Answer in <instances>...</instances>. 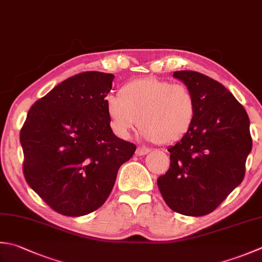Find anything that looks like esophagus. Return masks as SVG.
<instances>
[{
	"mask_svg": "<svg viewBox=\"0 0 262 262\" xmlns=\"http://www.w3.org/2000/svg\"><path fill=\"white\" fill-rule=\"evenodd\" d=\"M148 152H150V148L146 147V146H138L136 148V155L137 156H144Z\"/></svg>",
	"mask_w": 262,
	"mask_h": 262,
	"instance_id": "1",
	"label": "esophagus"
}]
</instances>
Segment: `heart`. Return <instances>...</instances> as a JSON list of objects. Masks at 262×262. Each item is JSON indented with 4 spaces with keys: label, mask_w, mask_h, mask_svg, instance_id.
Segmentation results:
<instances>
[{
    "label": "heart",
    "mask_w": 262,
    "mask_h": 262,
    "mask_svg": "<svg viewBox=\"0 0 262 262\" xmlns=\"http://www.w3.org/2000/svg\"><path fill=\"white\" fill-rule=\"evenodd\" d=\"M104 102L111 129L118 137H129L140 119L142 135L161 143L185 135L196 112L195 96L186 85L155 77L132 80L121 87L119 96L109 94Z\"/></svg>",
    "instance_id": "1"
}]
</instances>
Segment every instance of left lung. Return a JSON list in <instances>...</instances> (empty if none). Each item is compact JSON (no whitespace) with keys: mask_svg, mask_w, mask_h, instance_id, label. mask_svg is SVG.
<instances>
[{"mask_svg":"<svg viewBox=\"0 0 262 262\" xmlns=\"http://www.w3.org/2000/svg\"><path fill=\"white\" fill-rule=\"evenodd\" d=\"M195 96L193 124L169 147L170 166L158 187L175 212L201 217L216 210L242 183L252 148L243 105L217 80L196 71H175Z\"/></svg>","mask_w":262,"mask_h":262,"instance_id":"obj_1","label":"left lung"}]
</instances>
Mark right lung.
Instances as JSON below:
<instances>
[{
    "instance_id": "add662e5",
    "label": "right lung",
    "mask_w": 262,
    "mask_h": 262,
    "mask_svg": "<svg viewBox=\"0 0 262 262\" xmlns=\"http://www.w3.org/2000/svg\"><path fill=\"white\" fill-rule=\"evenodd\" d=\"M114 79L100 71L70 77L35 102L20 130L26 182L63 216L99 209L136 150L110 127L104 101Z\"/></svg>"
}]
</instances>
